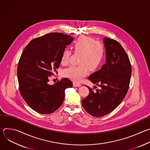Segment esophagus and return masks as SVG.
Returning a JSON list of instances; mask_svg holds the SVG:
<instances>
[{
  "label": "esophagus",
  "instance_id": "34e87169",
  "mask_svg": "<svg viewBox=\"0 0 150 150\" xmlns=\"http://www.w3.org/2000/svg\"><path fill=\"white\" fill-rule=\"evenodd\" d=\"M73 85H74V87H80L81 85V84L80 83H79V82H74V83H73Z\"/></svg>",
  "mask_w": 150,
  "mask_h": 150
}]
</instances>
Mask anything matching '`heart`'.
<instances>
[{"label":"heart","mask_w":150,"mask_h":150,"mask_svg":"<svg viewBox=\"0 0 150 150\" xmlns=\"http://www.w3.org/2000/svg\"><path fill=\"white\" fill-rule=\"evenodd\" d=\"M72 47L75 54H81L79 66H72L63 71L64 76L74 81H79L82 78L88 75L89 69L94 71L101 65L104 60L105 49L103 45L90 37L81 36L73 43ZM71 52L68 49L63 50L61 56V63L64 65L69 63Z\"/></svg>","instance_id":"obj_1"}]
</instances>
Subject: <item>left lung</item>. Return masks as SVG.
Listing matches in <instances>:
<instances>
[{"mask_svg":"<svg viewBox=\"0 0 150 150\" xmlns=\"http://www.w3.org/2000/svg\"><path fill=\"white\" fill-rule=\"evenodd\" d=\"M103 42L106 63L88 77L100 88L94 91L87 87L89 94L82 100L83 109L97 117L109 114L120 104L129 89L132 74L129 57L119 42L107 37Z\"/></svg>","mask_w":150,"mask_h":150,"instance_id":"left-lung-1","label":"left lung"}]
</instances>
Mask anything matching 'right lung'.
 <instances>
[{"label": "right lung", "instance_id": "obj_1", "mask_svg": "<svg viewBox=\"0 0 150 150\" xmlns=\"http://www.w3.org/2000/svg\"><path fill=\"white\" fill-rule=\"evenodd\" d=\"M70 35L52 33L32 40L19 59L17 75L20 94L30 108L41 114H50L62 104L65 90L72 87L65 78L48 82L61 62L62 52L73 41Z\"/></svg>", "mask_w": 150, "mask_h": 150}]
</instances>
